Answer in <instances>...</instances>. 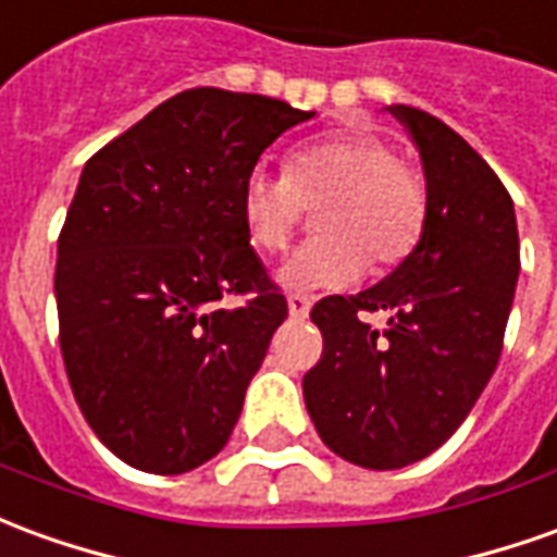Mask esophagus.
<instances>
[{"instance_id":"34e87169","label":"esophagus","mask_w":557,"mask_h":557,"mask_svg":"<svg viewBox=\"0 0 557 557\" xmlns=\"http://www.w3.org/2000/svg\"><path fill=\"white\" fill-rule=\"evenodd\" d=\"M310 298L307 295H289V317L292 319H307V313H310Z\"/></svg>"}]
</instances>
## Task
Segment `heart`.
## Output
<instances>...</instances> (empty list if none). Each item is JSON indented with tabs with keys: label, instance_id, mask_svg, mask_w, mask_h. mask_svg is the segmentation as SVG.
Masks as SVG:
<instances>
[{
	"label": "heart",
	"instance_id": "heart-1",
	"mask_svg": "<svg viewBox=\"0 0 557 557\" xmlns=\"http://www.w3.org/2000/svg\"><path fill=\"white\" fill-rule=\"evenodd\" d=\"M319 208V238L280 265V283L295 292L344 289L373 268L404 262L422 238L428 193L422 174L398 147L373 132H344L295 147L283 171H247L238 213L259 252H280L305 211Z\"/></svg>",
	"mask_w": 557,
	"mask_h": 557
}]
</instances>
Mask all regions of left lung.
Returning a JSON list of instances; mask_svg holds the SVG:
<instances>
[{
    "instance_id": "left-lung-1",
    "label": "left lung",
    "mask_w": 557,
    "mask_h": 557,
    "mask_svg": "<svg viewBox=\"0 0 557 557\" xmlns=\"http://www.w3.org/2000/svg\"><path fill=\"white\" fill-rule=\"evenodd\" d=\"M425 169L428 216L416 250L359 295H329L310 319L322 359L305 373L307 413L346 461L398 470L468 419L500 359L519 280L507 186L443 120L392 104ZM383 309V333L363 319Z\"/></svg>"
}]
</instances>
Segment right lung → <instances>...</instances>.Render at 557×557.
Returning <instances> with one entry per match:
<instances>
[{
    "label": "right lung",
    "instance_id": "obj_1",
    "mask_svg": "<svg viewBox=\"0 0 557 557\" xmlns=\"http://www.w3.org/2000/svg\"><path fill=\"white\" fill-rule=\"evenodd\" d=\"M310 116L196 87L84 165L57 250L60 349L84 419L132 468L186 473L228 443L289 313L240 225V181Z\"/></svg>",
    "mask_w": 557,
    "mask_h": 557
}]
</instances>
